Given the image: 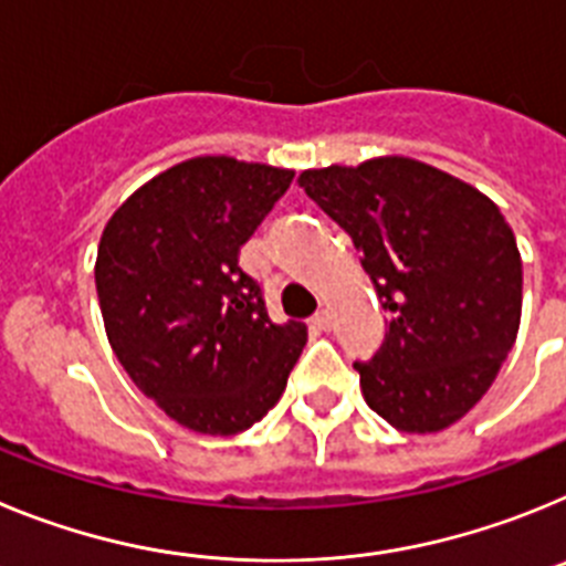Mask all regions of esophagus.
<instances>
[{
    "instance_id": "1",
    "label": "esophagus",
    "mask_w": 566,
    "mask_h": 566,
    "mask_svg": "<svg viewBox=\"0 0 566 566\" xmlns=\"http://www.w3.org/2000/svg\"><path fill=\"white\" fill-rule=\"evenodd\" d=\"M312 328H317V332H328V328H332V314H328L326 308H319V312L312 317Z\"/></svg>"
}]
</instances>
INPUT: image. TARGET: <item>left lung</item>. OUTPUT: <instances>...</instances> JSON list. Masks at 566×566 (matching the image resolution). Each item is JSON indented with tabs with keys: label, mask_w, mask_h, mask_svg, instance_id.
<instances>
[{
	"label": "left lung",
	"mask_w": 566,
	"mask_h": 566,
	"mask_svg": "<svg viewBox=\"0 0 566 566\" xmlns=\"http://www.w3.org/2000/svg\"><path fill=\"white\" fill-rule=\"evenodd\" d=\"M352 234L388 312L379 352L354 363L371 411L437 433L488 394L522 319V254L488 195L402 155L300 172Z\"/></svg>",
	"instance_id": "left-lung-1"
}]
</instances>
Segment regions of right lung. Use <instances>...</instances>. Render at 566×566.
Returning a JSON list of instances; mask_svg holds the SVG:
<instances>
[{
	"mask_svg": "<svg viewBox=\"0 0 566 566\" xmlns=\"http://www.w3.org/2000/svg\"><path fill=\"white\" fill-rule=\"evenodd\" d=\"M292 169L203 155L135 189L98 243L96 292L115 357L138 391L195 433L232 437L266 417L306 345L272 323L240 247Z\"/></svg>",
	"mask_w": 566,
	"mask_h": 566,
	"instance_id": "right-lung-1",
	"label": "right lung"
}]
</instances>
